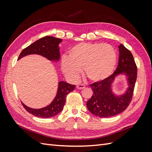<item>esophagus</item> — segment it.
<instances>
[{"mask_svg":"<svg viewBox=\"0 0 152 152\" xmlns=\"http://www.w3.org/2000/svg\"><path fill=\"white\" fill-rule=\"evenodd\" d=\"M77 88L78 89H83L86 88V86L84 84H78L77 86Z\"/></svg>","mask_w":152,"mask_h":152,"instance_id":"1","label":"esophagus"}]
</instances>
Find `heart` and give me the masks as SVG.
Returning a JSON list of instances; mask_svg holds the SVG:
<instances>
[{
    "mask_svg": "<svg viewBox=\"0 0 152 152\" xmlns=\"http://www.w3.org/2000/svg\"><path fill=\"white\" fill-rule=\"evenodd\" d=\"M117 63L115 50L107 43L82 42L68 51L61 59V70L69 79L77 80L83 68L84 75L93 82L102 81L111 75Z\"/></svg>",
    "mask_w": 152,
    "mask_h": 152,
    "instance_id": "1",
    "label": "heart"
}]
</instances>
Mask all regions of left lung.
<instances>
[{"label":"left lung","mask_w":152,"mask_h":152,"mask_svg":"<svg viewBox=\"0 0 152 152\" xmlns=\"http://www.w3.org/2000/svg\"><path fill=\"white\" fill-rule=\"evenodd\" d=\"M119 49L118 66L112 75L102 81L90 85L93 94L87 101V107L89 112L100 118L113 117L122 113L131 103L137 79V66L129 50L121 44ZM121 73L127 75L129 87L126 93L120 96L112 93L111 85L114 78Z\"/></svg>","instance_id":"1"}]
</instances>
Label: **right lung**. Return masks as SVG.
Returning <instances> with one entry per match:
<instances>
[{
	"mask_svg": "<svg viewBox=\"0 0 152 152\" xmlns=\"http://www.w3.org/2000/svg\"><path fill=\"white\" fill-rule=\"evenodd\" d=\"M61 41V39L52 36H45L25 48L18 59L26 55L36 54L41 55L50 61H58L60 58L58 45ZM75 87V85L70 84L65 82H59L57 94L54 99L50 104L42 108L34 109L27 107L22 102L21 104L26 111L33 115L42 118L52 117L61 112L65 105L66 96L74 90Z\"/></svg>",
	"mask_w": 152,
	"mask_h": 152,
	"instance_id": "add662e5",
	"label": "right lung"
}]
</instances>
